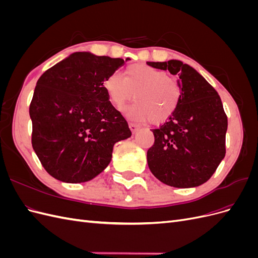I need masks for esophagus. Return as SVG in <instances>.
I'll list each match as a JSON object with an SVG mask.
<instances>
[{"mask_svg":"<svg viewBox=\"0 0 258 258\" xmlns=\"http://www.w3.org/2000/svg\"><path fill=\"white\" fill-rule=\"evenodd\" d=\"M129 128H130V130H131V132H132V135H135L136 132L140 129V126H138V124H136V123L129 122Z\"/></svg>","mask_w":258,"mask_h":258,"instance_id":"esophagus-1","label":"esophagus"}]
</instances>
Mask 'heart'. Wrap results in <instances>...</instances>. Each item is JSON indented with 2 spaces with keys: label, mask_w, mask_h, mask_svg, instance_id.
<instances>
[{
  "label": "heart",
  "mask_w": 258,
  "mask_h": 258,
  "mask_svg": "<svg viewBox=\"0 0 258 258\" xmlns=\"http://www.w3.org/2000/svg\"><path fill=\"white\" fill-rule=\"evenodd\" d=\"M103 87L117 110L134 97L136 103L127 108V115L132 119L148 120L153 124L167 121L175 113L182 98V87L175 79L163 70L144 63L128 66L123 77L118 73L110 74Z\"/></svg>",
  "instance_id": "obj_1"
}]
</instances>
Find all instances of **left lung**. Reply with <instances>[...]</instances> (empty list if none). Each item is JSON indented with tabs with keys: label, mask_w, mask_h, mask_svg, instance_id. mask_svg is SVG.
<instances>
[{
	"label": "left lung",
	"mask_w": 258,
	"mask_h": 258,
	"mask_svg": "<svg viewBox=\"0 0 258 258\" xmlns=\"http://www.w3.org/2000/svg\"><path fill=\"white\" fill-rule=\"evenodd\" d=\"M178 76L182 98L175 113L153 129L154 145L147 151L151 172L177 188L206 183L226 154L227 116L217 91L196 70L182 61L147 62Z\"/></svg>",
	"instance_id": "left-lung-1"
}]
</instances>
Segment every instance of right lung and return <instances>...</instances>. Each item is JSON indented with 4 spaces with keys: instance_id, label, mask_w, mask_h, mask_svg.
I'll return each instance as SVG.
<instances>
[{
    "instance_id": "obj_1",
    "label": "right lung",
    "mask_w": 258,
    "mask_h": 258,
    "mask_svg": "<svg viewBox=\"0 0 258 258\" xmlns=\"http://www.w3.org/2000/svg\"><path fill=\"white\" fill-rule=\"evenodd\" d=\"M123 63L120 58L80 51L38 79L29 110L32 146L52 177L64 183L90 181L108 166L114 144L131 137L103 87Z\"/></svg>"
}]
</instances>
